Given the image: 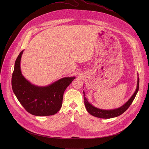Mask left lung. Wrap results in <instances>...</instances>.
<instances>
[{
  "instance_id": "8db88e82",
  "label": "left lung",
  "mask_w": 149,
  "mask_h": 149,
  "mask_svg": "<svg viewBox=\"0 0 149 149\" xmlns=\"http://www.w3.org/2000/svg\"><path fill=\"white\" fill-rule=\"evenodd\" d=\"M139 78L138 77V80H137V86L136 90L134 94L132 95V96L129 99L127 102L124 104L122 106L120 107L119 108L113 109H103L98 108L96 107L93 106L91 103H89L87 99L86 98L85 96V92H83L84 97V104H85L86 111L92 116L99 118H103V119H109V118H113L117 117L122 113H123L130 106L131 103H132L133 100H134L137 92L139 90Z\"/></svg>"
}]
</instances>
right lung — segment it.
I'll return each mask as SVG.
<instances>
[{
	"label": "right lung",
	"instance_id": "right-lung-1",
	"mask_svg": "<svg viewBox=\"0 0 149 149\" xmlns=\"http://www.w3.org/2000/svg\"><path fill=\"white\" fill-rule=\"evenodd\" d=\"M23 50L18 55L13 73L12 88L22 106L35 116L56 114L63 104L64 91L75 77H66L46 86L32 84L22 75L21 60Z\"/></svg>",
	"mask_w": 149,
	"mask_h": 149
}]
</instances>
